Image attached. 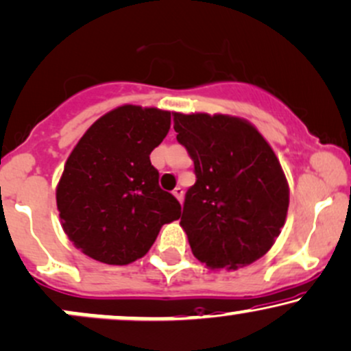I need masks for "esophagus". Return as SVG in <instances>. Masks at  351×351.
Wrapping results in <instances>:
<instances>
[{
    "instance_id": "esophagus-1",
    "label": "esophagus",
    "mask_w": 351,
    "mask_h": 351,
    "mask_svg": "<svg viewBox=\"0 0 351 351\" xmlns=\"http://www.w3.org/2000/svg\"><path fill=\"white\" fill-rule=\"evenodd\" d=\"M172 193H174L176 199L179 200V202L184 200V189H182V187H176L174 191H172Z\"/></svg>"
}]
</instances>
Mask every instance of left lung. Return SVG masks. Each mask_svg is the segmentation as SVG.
I'll return each mask as SVG.
<instances>
[{
	"mask_svg": "<svg viewBox=\"0 0 351 351\" xmlns=\"http://www.w3.org/2000/svg\"><path fill=\"white\" fill-rule=\"evenodd\" d=\"M174 130L193 160L180 218L193 256L212 269L251 265L273 246L289 207L274 151L256 128L226 114L174 113Z\"/></svg>",
	"mask_w": 351,
	"mask_h": 351,
	"instance_id": "left-lung-1",
	"label": "left lung"
}]
</instances>
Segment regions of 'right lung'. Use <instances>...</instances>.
I'll list each match as a JSON object with an SVG mask.
<instances>
[{"mask_svg":"<svg viewBox=\"0 0 351 351\" xmlns=\"http://www.w3.org/2000/svg\"><path fill=\"white\" fill-rule=\"evenodd\" d=\"M171 130V113L125 105L93 123L73 147L57 185L64 232L106 265L143 258L180 204L159 187L149 154Z\"/></svg>","mask_w":351,"mask_h":351,"instance_id":"1","label":"right lung"}]
</instances>
